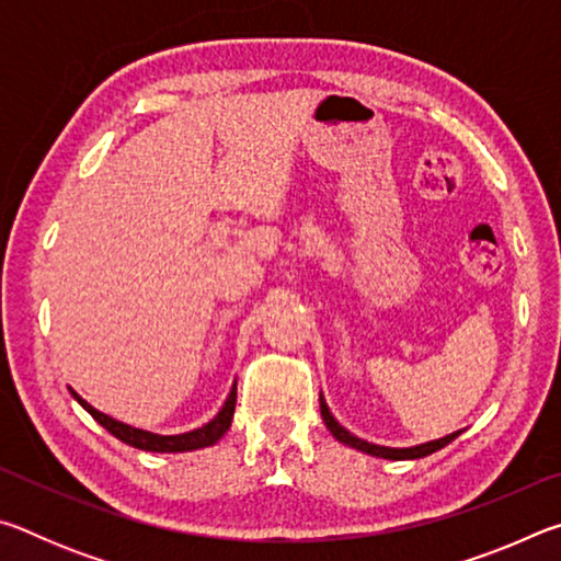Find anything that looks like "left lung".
<instances>
[{"label":"left lung","mask_w":561,"mask_h":561,"mask_svg":"<svg viewBox=\"0 0 561 561\" xmlns=\"http://www.w3.org/2000/svg\"><path fill=\"white\" fill-rule=\"evenodd\" d=\"M319 405H321V417H324L327 428L331 431V435H334L336 440H341L344 445H351V448H356L360 453H368V455H376V458H386V460H415V458H425V455H431L435 450L445 448V445L453 443L455 438L462 431H455L450 435H445V438H438V440H428V443H421V445H413V448H386V445H376V443H368V440H360L356 438V435H351L346 428H341V425L336 423V417L331 415L329 405L324 398L319 396Z\"/></svg>","instance_id":"1"}]
</instances>
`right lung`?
Returning a JSON list of instances; mask_svg holds the SVG:
<instances>
[{
    "mask_svg": "<svg viewBox=\"0 0 561 561\" xmlns=\"http://www.w3.org/2000/svg\"><path fill=\"white\" fill-rule=\"evenodd\" d=\"M71 393H73L76 401L87 408V411L93 417H96V421L111 435H116L118 440H123L126 445H133V448L150 450V453H183V450H197V448H207V445H215L227 431H230V423H232V415H234V403H237V383H234L230 396H227L225 405L220 408V413H217L210 423H205L203 428H195V431H187V433H180V435H158V433L140 431V428H133V425L121 423V421H116V417L96 411V408L83 401V398L76 391H71Z\"/></svg>",
    "mask_w": 561,
    "mask_h": 561,
    "instance_id": "obj_1",
    "label": "right lung"
}]
</instances>
